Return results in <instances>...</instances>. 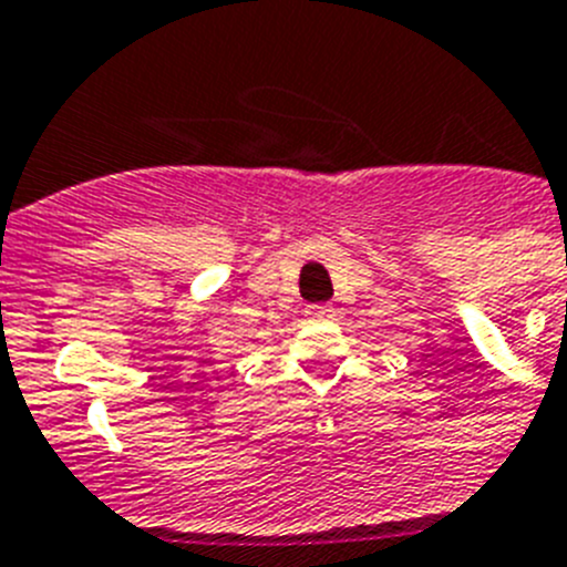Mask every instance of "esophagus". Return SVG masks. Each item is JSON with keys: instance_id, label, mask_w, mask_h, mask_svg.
<instances>
[{"instance_id": "esophagus-1", "label": "esophagus", "mask_w": 567, "mask_h": 567, "mask_svg": "<svg viewBox=\"0 0 567 567\" xmlns=\"http://www.w3.org/2000/svg\"><path fill=\"white\" fill-rule=\"evenodd\" d=\"M307 315L315 320H327L334 315V307H329V303H315V307L307 309Z\"/></svg>"}]
</instances>
